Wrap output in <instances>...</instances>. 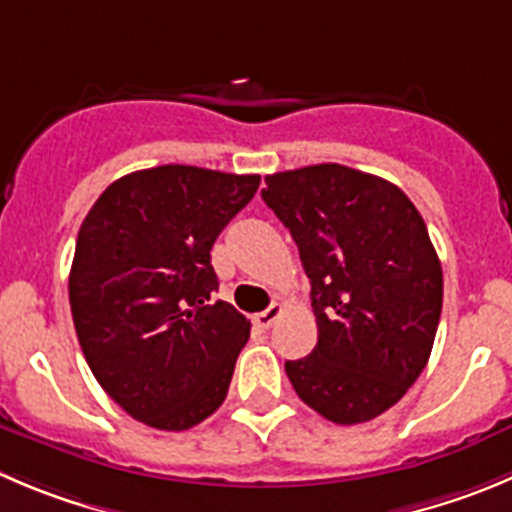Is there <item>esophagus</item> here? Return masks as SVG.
Returning a JSON list of instances; mask_svg holds the SVG:
<instances>
[{"mask_svg":"<svg viewBox=\"0 0 512 512\" xmlns=\"http://www.w3.org/2000/svg\"><path fill=\"white\" fill-rule=\"evenodd\" d=\"M281 311H284V306H281V304H271L269 309L253 316V324H256V326H259V329H264V332H266V329H271V326H274V321L279 319Z\"/></svg>","mask_w":512,"mask_h":512,"instance_id":"obj_1","label":"esophagus"}]
</instances>
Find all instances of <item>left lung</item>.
I'll return each instance as SVG.
<instances>
[{
  "label": "left lung",
  "mask_w": 512,
  "mask_h": 512,
  "mask_svg": "<svg viewBox=\"0 0 512 512\" xmlns=\"http://www.w3.org/2000/svg\"><path fill=\"white\" fill-rule=\"evenodd\" d=\"M261 198L311 279L319 339L284 364L296 394L337 425L374 420L420 377L440 324L442 266L420 211L339 163L266 175Z\"/></svg>",
  "instance_id": "obj_1"
}]
</instances>
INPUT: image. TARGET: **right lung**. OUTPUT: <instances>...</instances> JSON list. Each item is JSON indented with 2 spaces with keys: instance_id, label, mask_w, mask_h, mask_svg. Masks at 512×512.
Instances as JSON below:
<instances>
[{
  "instance_id": "add662e5",
  "label": "right lung",
  "mask_w": 512,
  "mask_h": 512,
  "mask_svg": "<svg viewBox=\"0 0 512 512\" xmlns=\"http://www.w3.org/2000/svg\"><path fill=\"white\" fill-rule=\"evenodd\" d=\"M261 175L196 165L135 170L82 221L70 306L82 354L110 397L155 430L211 417L251 324L218 291L211 248Z\"/></svg>"
}]
</instances>
